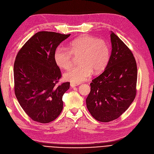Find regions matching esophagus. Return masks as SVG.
<instances>
[{
    "label": "esophagus",
    "mask_w": 154,
    "mask_h": 154,
    "mask_svg": "<svg viewBox=\"0 0 154 154\" xmlns=\"http://www.w3.org/2000/svg\"><path fill=\"white\" fill-rule=\"evenodd\" d=\"M79 84H75V83H70V86L72 87V88H74V87L75 86H77L79 85Z\"/></svg>",
    "instance_id": "esophagus-1"
}]
</instances>
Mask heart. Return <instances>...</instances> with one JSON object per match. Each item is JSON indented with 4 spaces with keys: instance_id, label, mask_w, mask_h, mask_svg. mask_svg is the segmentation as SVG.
<instances>
[{
    "instance_id": "obj_1",
    "label": "heart",
    "mask_w": 154,
    "mask_h": 154,
    "mask_svg": "<svg viewBox=\"0 0 154 154\" xmlns=\"http://www.w3.org/2000/svg\"><path fill=\"white\" fill-rule=\"evenodd\" d=\"M78 57L79 63L63 75L64 79L79 84L88 79L94 70L102 71L108 65L110 48L105 40L95 36L83 35L71 42L67 49L58 48L54 53V60L60 68L69 70L73 65V58Z\"/></svg>"
}]
</instances>
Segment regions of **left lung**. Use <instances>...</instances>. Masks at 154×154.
Wrapping results in <instances>:
<instances>
[{
    "instance_id": "8db88e82",
    "label": "left lung",
    "mask_w": 154,
    "mask_h": 154,
    "mask_svg": "<svg viewBox=\"0 0 154 154\" xmlns=\"http://www.w3.org/2000/svg\"><path fill=\"white\" fill-rule=\"evenodd\" d=\"M111 55L104 72L90 84L86 105L94 118L109 122L129 108L137 94V66L131 51L112 31Z\"/></svg>"
}]
</instances>
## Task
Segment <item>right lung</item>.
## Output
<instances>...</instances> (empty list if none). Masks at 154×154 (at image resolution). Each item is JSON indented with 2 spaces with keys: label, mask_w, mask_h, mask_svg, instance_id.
Here are the masks:
<instances>
[{
  "label": "right lung",
  "mask_w": 154,
  "mask_h": 154,
  "mask_svg": "<svg viewBox=\"0 0 154 154\" xmlns=\"http://www.w3.org/2000/svg\"><path fill=\"white\" fill-rule=\"evenodd\" d=\"M70 35L39 31L17 53L14 65L15 95L33 121L50 123L62 111V97L70 82L57 85L62 74L54 53L60 43Z\"/></svg>",
  "instance_id": "obj_1"
}]
</instances>
